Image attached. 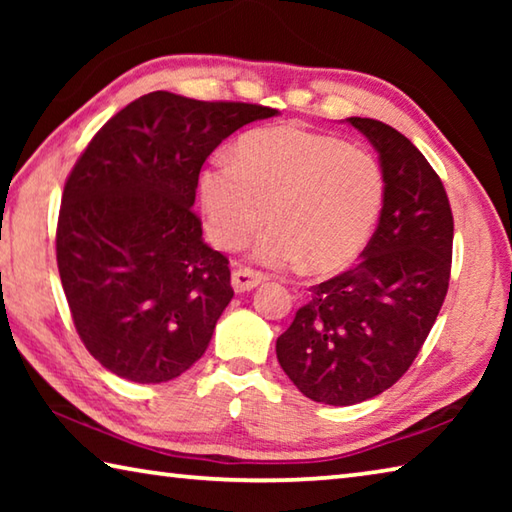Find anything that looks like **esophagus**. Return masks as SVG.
I'll return each instance as SVG.
<instances>
[{
	"label": "esophagus",
	"mask_w": 512,
	"mask_h": 512,
	"mask_svg": "<svg viewBox=\"0 0 512 512\" xmlns=\"http://www.w3.org/2000/svg\"><path fill=\"white\" fill-rule=\"evenodd\" d=\"M266 280L264 273L253 271V268H237L235 273H232V289L237 293H246L250 289L259 287Z\"/></svg>",
	"instance_id": "obj_1"
}]
</instances>
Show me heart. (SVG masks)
Wrapping results in <instances>:
<instances>
[{"instance_id": "obj_1", "label": "heart", "mask_w": 512, "mask_h": 512, "mask_svg": "<svg viewBox=\"0 0 512 512\" xmlns=\"http://www.w3.org/2000/svg\"><path fill=\"white\" fill-rule=\"evenodd\" d=\"M375 155L298 126L262 128L219 155L201 176L205 230L237 248L268 221L255 257L268 266L305 259L314 273L345 268L366 248L384 205Z\"/></svg>"}]
</instances>
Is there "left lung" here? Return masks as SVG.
Listing matches in <instances>:
<instances>
[{"instance_id": "1", "label": "left lung", "mask_w": 512, "mask_h": 512, "mask_svg": "<svg viewBox=\"0 0 512 512\" xmlns=\"http://www.w3.org/2000/svg\"><path fill=\"white\" fill-rule=\"evenodd\" d=\"M348 124L375 146L384 171L377 230L357 266L309 289L275 343L298 391L332 406L366 402L411 368L445 302L454 241L443 180L411 140L377 119Z\"/></svg>"}]
</instances>
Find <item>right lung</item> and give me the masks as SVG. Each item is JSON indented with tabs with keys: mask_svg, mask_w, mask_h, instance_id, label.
I'll use <instances>...</instances> for the list:
<instances>
[{
	"mask_svg": "<svg viewBox=\"0 0 512 512\" xmlns=\"http://www.w3.org/2000/svg\"><path fill=\"white\" fill-rule=\"evenodd\" d=\"M275 108L151 92L85 146L67 176L56 259L76 332L137 384L183 375L235 296L228 257L203 241L198 173L216 146Z\"/></svg>",
	"mask_w": 512,
	"mask_h": 512,
	"instance_id": "add662e5",
	"label": "right lung"
}]
</instances>
